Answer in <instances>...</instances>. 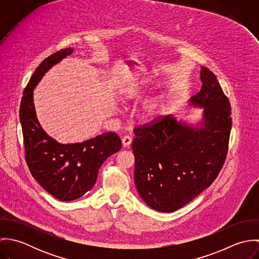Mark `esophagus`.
<instances>
[{"label": "esophagus", "mask_w": 259, "mask_h": 259, "mask_svg": "<svg viewBox=\"0 0 259 259\" xmlns=\"http://www.w3.org/2000/svg\"><path fill=\"white\" fill-rule=\"evenodd\" d=\"M121 143H122V146H123L124 148H126V147L131 146V144H132V138L128 137V136H125V137H123V138L121 139Z\"/></svg>", "instance_id": "34e87169"}]
</instances>
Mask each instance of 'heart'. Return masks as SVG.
Returning a JSON list of instances; mask_svg holds the SVG:
<instances>
[{"label": "heart", "mask_w": 259, "mask_h": 259, "mask_svg": "<svg viewBox=\"0 0 259 259\" xmlns=\"http://www.w3.org/2000/svg\"><path fill=\"white\" fill-rule=\"evenodd\" d=\"M143 93L141 85H128L124 88L120 93V100L123 103H127L133 100H137ZM163 99L160 96L149 98L143 102L138 110V116L142 121L150 122L156 119L163 108Z\"/></svg>", "instance_id": "1"}]
</instances>
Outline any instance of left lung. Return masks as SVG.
Returning a JSON list of instances; mask_svg holds the SVG:
<instances>
[{
  "label": "left lung",
  "mask_w": 259,
  "mask_h": 259,
  "mask_svg": "<svg viewBox=\"0 0 259 259\" xmlns=\"http://www.w3.org/2000/svg\"><path fill=\"white\" fill-rule=\"evenodd\" d=\"M200 91L188 106L202 109L196 122L168 114L138 127L132 148L135 184L154 210L174 212L213 183L224 163L231 131V108L215 75L201 67Z\"/></svg>",
  "instance_id": "1"
}]
</instances>
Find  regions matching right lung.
Instances as JSON below:
<instances>
[{
    "label": "right lung",
    "mask_w": 259,
    "mask_h": 259,
    "mask_svg": "<svg viewBox=\"0 0 259 259\" xmlns=\"http://www.w3.org/2000/svg\"><path fill=\"white\" fill-rule=\"evenodd\" d=\"M74 50L68 48L47 58L24 91L20 107L26 161L34 179L50 194L71 201L91 190L104 161L121 148L114 133H105L81 143L61 144L41 127L34 104V90L42 76Z\"/></svg>",
    "instance_id": "add662e5"
}]
</instances>
